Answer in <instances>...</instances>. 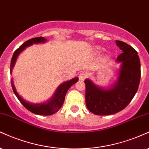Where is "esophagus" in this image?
Masks as SVG:
<instances>
[{"label":"esophagus","mask_w":149,"mask_h":149,"mask_svg":"<svg viewBox=\"0 0 149 149\" xmlns=\"http://www.w3.org/2000/svg\"><path fill=\"white\" fill-rule=\"evenodd\" d=\"M86 77H87V73L85 72H81L79 73V80H81V81L84 80L86 78Z\"/></svg>","instance_id":"esophagus-1"}]
</instances>
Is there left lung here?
Returning a JSON list of instances; mask_svg holds the SVG:
<instances>
[{
    "label": "left lung",
    "instance_id": "1",
    "mask_svg": "<svg viewBox=\"0 0 149 149\" xmlns=\"http://www.w3.org/2000/svg\"><path fill=\"white\" fill-rule=\"evenodd\" d=\"M122 50L116 58L120 64L117 80L110 87L104 88L86 79V104L95 115H111L121 111L131 102L137 91L141 77V65L137 52L123 42L116 40Z\"/></svg>",
    "mask_w": 149,
    "mask_h": 149
}]
</instances>
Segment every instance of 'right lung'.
Wrapping results in <instances>:
<instances>
[{"instance_id":"right-lung-1","label":"right lung","mask_w":149,"mask_h":149,"mask_svg":"<svg viewBox=\"0 0 149 149\" xmlns=\"http://www.w3.org/2000/svg\"><path fill=\"white\" fill-rule=\"evenodd\" d=\"M47 42V40L45 39L43 37H39V38H35L32 39L27 40L23 45L19 47V48L17 49L12 56L11 64H10V74H12V69L17 61V57L24 50H25L26 48L30 46H32L34 44H41L45 43ZM79 78L74 77L69 81H65L61 84L58 86V87L56 88L55 93L52 97L49 100H47L46 102H40V103H33L28 102L24 100L23 97L18 93V92L16 90L15 84L13 83V80H11V84L13 91L15 93V95L17 96V98L20 101L21 103L28 110L33 113L38 115H42V116H49L54 113H56L60 108L62 107L65 100V97L66 93L68 92L69 89L73 84L78 81Z\"/></svg>"}]
</instances>
